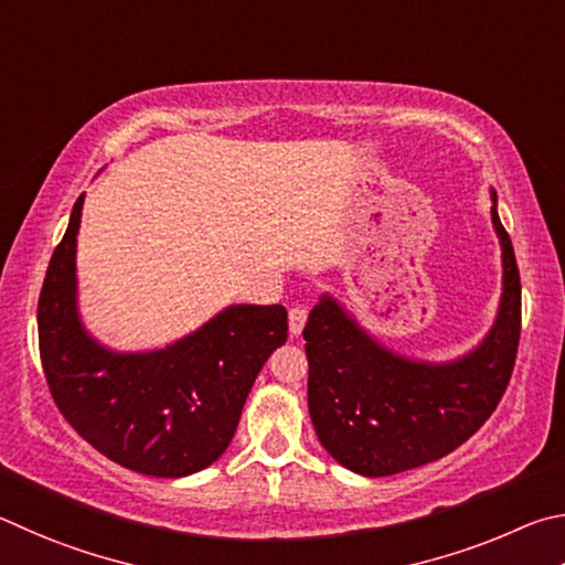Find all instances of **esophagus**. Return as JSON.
I'll use <instances>...</instances> for the list:
<instances>
[{
    "mask_svg": "<svg viewBox=\"0 0 565 565\" xmlns=\"http://www.w3.org/2000/svg\"><path fill=\"white\" fill-rule=\"evenodd\" d=\"M288 320H290V334H292V338H298V334L305 328V322H308V310H305V308H292L290 315H288Z\"/></svg>",
    "mask_w": 565,
    "mask_h": 565,
    "instance_id": "1",
    "label": "esophagus"
}]
</instances>
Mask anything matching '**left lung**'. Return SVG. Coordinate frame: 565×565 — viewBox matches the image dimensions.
Segmentation results:
<instances>
[{
    "mask_svg": "<svg viewBox=\"0 0 565 565\" xmlns=\"http://www.w3.org/2000/svg\"><path fill=\"white\" fill-rule=\"evenodd\" d=\"M491 225L501 245L497 318L479 344L454 360L402 354L364 328L332 292H322L305 324L308 407L330 457L360 477L424 467L467 441L497 409L521 334V280L497 191Z\"/></svg>",
    "mask_w": 565,
    "mask_h": 565,
    "instance_id": "8db88e82",
    "label": "left lung"
}]
</instances>
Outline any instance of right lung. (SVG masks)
Instances as JSON below:
<instances>
[{"label":"right lung","mask_w":565,"mask_h":565,"mask_svg":"<svg viewBox=\"0 0 565 565\" xmlns=\"http://www.w3.org/2000/svg\"><path fill=\"white\" fill-rule=\"evenodd\" d=\"M74 203L39 295V352L56 407L121 467L181 479L227 449L257 372L288 340L282 305H227L201 328L153 350H114L78 310Z\"/></svg>","instance_id":"obj_1"}]
</instances>
